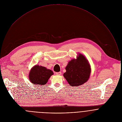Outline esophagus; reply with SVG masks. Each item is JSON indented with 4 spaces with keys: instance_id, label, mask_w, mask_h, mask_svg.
<instances>
[{
    "instance_id": "esophagus-1",
    "label": "esophagus",
    "mask_w": 122,
    "mask_h": 122,
    "mask_svg": "<svg viewBox=\"0 0 122 122\" xmlns=\"http://www.w3.org/2000/svg\"><path fill=\"white\" fill-rule=\"evenodd\" d=\"M56 75H61V72H56Z\"/></svg>"
}]
</instances>
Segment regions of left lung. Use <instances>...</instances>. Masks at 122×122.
Masks as SVG:
<instances>
[{
  "label": "left lung",
  "mask_w": 122,
  "mask_h": 122,
  "mask_svg": "<svg viewBox=\"0 0 122 122\" xmlns=\"http://www.w3.org/2000/svg\"><path fill=\"white\" fill-rule=\"evenodd\" d=\"M63 76L70 86H79L86 82L89 78L91 69L86 58L82 54H78L76 59L69 62Z\"/></svg>",
  "instance_id": "left-lung-1"
}]
</instances>
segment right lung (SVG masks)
Wrapping results in <instances>:
<instances>
[{"label": "right lung", "instance_id": "right-lung-1", "mask_svg": "<svg viewBox=\"0 0 122 122\" xmlns=\"http://www.w3.org/2000/svg\"><path fill=\"white\" fill-rule=\"evenodd\" d=\"M53 74L51 70L47 69L45 67L34 66L29 73V79L32 84L37 86L46 85L50 76Z\"/></svg>", "mask_w": 122, "mask_h": 122}]
</instances>
